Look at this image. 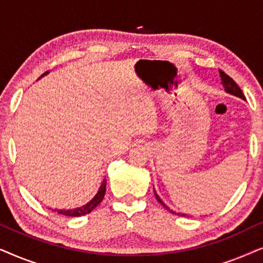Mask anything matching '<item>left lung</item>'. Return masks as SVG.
I'll list each match as a JSON object with an SVG mask.
<instances>
[{"label": "left lung", "mask_w": 263, "mask_h": 263, "mask_svg": "<svg viewBox=\"0 0 263 263\" xmlns=\"http://www.w3.org/2000/svg\"><path fill=\"white\" fill-rule=\"evenodd\" d=\"M219 74H220V78H221V84L224 85V87H225V91L228 92V93H231V95H233V96H236V97H239V98H242V99H246V97H244V95H243V92H242V89H240L239 87H238V85L236 84L235 82V80H233L232 78H230L228 74L225 73V71H222V70H219ZM154 194H156V197H157V200L159 201V202L163 204V206L166 208L167 211H170L172 214H176V212H174V211H171L170 208H168L166 204H165L163 201L160 200V197L157 195V193L154 192ZM183 217H185V214H182Z\"/></svg>", "instance_id": "8db88e82"}]
</instances>
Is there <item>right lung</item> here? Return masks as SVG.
<instances>
[{"label": "right lung", "mask_w": 263, "mask_h": 263, "mask_svg": "<svg viewBox=\"0 0 263 263\" xmlns=\"http://www.w3.org/2000/svg\"><path fill=\"white\" fill-rule=\"evenodd\" d=\"M46 73H48V71H46ZM105 192H106V179H104L103 184L100 185V188H99V192L97 193V195L93 197V199L89 201L87 204H85V206H82L80 208H75V210H69V211L56 210L55 212H57L59 214L67 215V217H81V215L88 214V213H91V212L95 210V208L98 206L100 202H102L104 199V195H105Z\"/></svg>", "instance_id": "add662e5"}]
</instances>
